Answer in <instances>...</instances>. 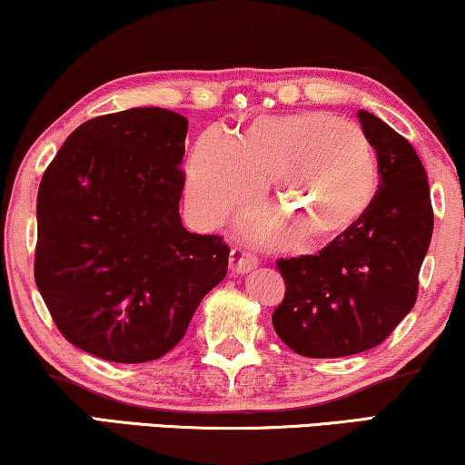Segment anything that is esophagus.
<instances>
[{"label": "esophagus", "mask_w": 465, "mask_h": 465, "mask_svg": "<svg viewBox=\"0 0 465 465\" xmlns=\"http://www.w3.org/2000/svg\"><path fill=\"white\" fill-rule=\"evenodd\" d=\"M258 266V258L250 253L243 247H232L231 252V271L237 275H245V272L253 271Z\"/></svg>", "instance_id": "obj_1"}]
</instances>
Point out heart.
I'll list each match as a JSON object with an SVG mask.
<instances>
[{"label": "heart", "mask_w": 465, "mask_h": 465, "mask_svg": "<svg viewBox=\"0 0 465 465\" xmlns=\"http://www.w3.org/2000/svg\"><path fill=\"white\" fill-rule=\"evenodd\" d=\"M277 182L282 215L309 243H330L358 228L379 196L377 152L358 124L328 112L262 116L231 139L207 131L188 161L186 199L203 226H218ZM253 237L288 234L279 218L250 224Z\"/></svg>", "instance_id": "obj_1"}]
</instances>
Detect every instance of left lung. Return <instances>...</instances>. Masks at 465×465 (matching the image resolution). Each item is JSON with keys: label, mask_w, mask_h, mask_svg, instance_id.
<instances>
[{"label": "left lung", "mask_w": 465, "mask_h": 465, "mask_svg": "<svg viewBox=\"0 0 465 465\" xmlns=\"http://www.w3.org/2000/svg\"><path fill=\"white\" fill-rule=\"evenodd\" d=\"M358 118L377 152V203L358 228L317 256L277 262L285 298L272 326L304 358H342L381 345L415 307L434 231L428 173L415 148L374 114L360 110Z\"/></svg>", "instance_id": "obj_1"}]
</instances>
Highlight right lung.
<instances>
[{"label": "right lung", "mask_w": 465, "mask_h": 465, "mask_svg": "<svg viewBox=\"0 0 465 465\" xmlns=\"http://www.w3.org/2000/svg\"><path fill=\"white\" fill-rule=\"evenodd\" d=\"M188 120L131 107L80 124L37 193L35 283L61 334L120 364L169 353L228 269L222 237L183 228Z\"/></svg>", "instance_id": "obj_1"}]
</instances>
